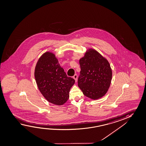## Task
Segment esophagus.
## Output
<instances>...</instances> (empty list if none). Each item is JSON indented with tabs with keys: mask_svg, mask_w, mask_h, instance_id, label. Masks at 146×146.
I'll use <instances>...</instances> for the list:
<instances>
[{
	"mask_svg": "<svg viewBox=\"0 0 146 146\" xmlns=\"http://www.w3.org/2000/svg\"><path fill=\"white\" fill-rule=\"evenodd\" d=\"M73 78L74 79V80L76 82L77 81V79H78V76H77V74H74V76H73Z\"/></svg>",
	"mask_w": 146,
	"mask_h": 146,
	"instance_id": "esophagus-1",
	"label": "esophagus"
}]
</instances>
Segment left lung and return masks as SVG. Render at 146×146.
<instances>
[{"mask_svg":"<svg viewBox=\"0 0 146 146\" xmlns=\"http://www.w3.org/2000/svg\"><path fill=\"white\" fill-rule=\"evenodd\" d=\"M79 63L81 71L78 83L84 95L93 100L103 97L112 78L109 61L94 49H89Z\"/></svg>","mask_w":146,"mask_h":146,"instance_id":"1","label":"left lung"}]
</instances>
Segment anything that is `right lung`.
I'll use <instances>...</instances> for the list:
<instances>
[{
    "instance_id": "1",
    "label": "right lung",
    "mask_w": 146,
    "mask_h": 146,
    "mask_svg": "<svg viewBox=\"0 0 146 146\" xmlns=\"http://www.w3.org/2000/svg\"><path fill=\"white\" fill-rule=\"evenodd\" d=\"M36 83L42 95L55 105L64 104L75 81L67 76L54 54L46 52L39 58L35 68Z\"/></svg>"
}]
</instances>
